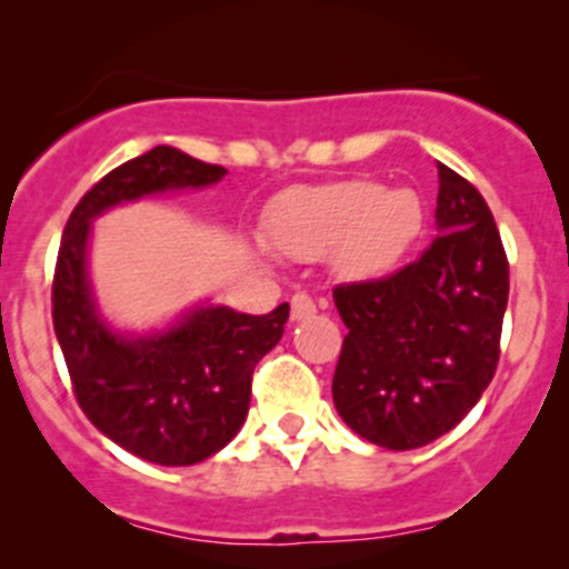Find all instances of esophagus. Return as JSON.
<instances>
[{
    "label": "esophagus",
    "instance_id": "esophagus-1",
    "mask_svg": "<svg viewBox=\"0 0 569 569\" xmlns=\"http://www.w3.org/2000/svg\"><path fill=\"white\" fill-rule=\"evenodd\" d=\"M313 313H316L313 297L305 295V291H297V295L291 297V318H295V321H302V318H310Z\"/></svg>",
    "mask_w": 569,
    "mask_h": 569
}]
</instances>
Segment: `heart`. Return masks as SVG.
Masks as SVG:
<instances>
[{"label":"heart","instance_id":"b5f03b06","mask_svg":"<svg viewBox=\"0 0 569 569\" xmlns=\"http://www.w3.org/2000/svg\"><path fill=\"white\" fill-rule=\"evenodd\" d=\"M423 227L427 208L418 191L348 178L280 193L267 210L264 240L286 259L332 256L342 278L370 280L402 264Z\"/></svg>","mask_w":569,"mask_h":569}]
</instances>
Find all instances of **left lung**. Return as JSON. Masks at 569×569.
I'll use <instances>...</instances> for the list:
<instances>
[{
    "label": "left lung",
    "mask_w": 569,
    "mask_h": 569,
    "mask_svg": "<svg viewBox=\"0 0 569 569\" xmlns=\"http://www.w3.org/2000/svg\"><path fill=\"white\" fill-rule=\"evenodd\" d=\"M432 246L389 278L342 283L346 323L332 397L342 421L389 451H410L476 408L499 361L508 256L480 191L437 164Z\"/></svg>",
    "instance_id": "left-lung-1"
}]
</instances>
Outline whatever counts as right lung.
Returning a JSON list of instances; mask_svg holds the SVG:
<instances>
[{"mask_svg":"<svg viewBox=\"0 0 569 569\" xmlns=\"http://www.w3.org/2000/svg\"><path fill=\"white\" fill-rule=\"evenodd\" d=\"M227 170L170 146L104 174L74 204L53 272V329L80 410L134 457L186 467L213 457L240 432L259 359L283 337L289 302L267 316L199 308L161 335L110 332L86 278L91 221L112 204L167 189L218 183Z\"/></svg>","mask_w":569,"mask_h":569,"instance_id":"obj_1","label":"right lung"}]
</instances>
